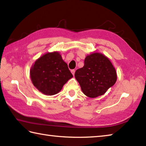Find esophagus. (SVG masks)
<instances>
[{
    "label": "esophagus",
    "instance_id": "obj_1",
    "mask_svg": "<svg viewBox=\"0 0 146 146\" xmlns=\"http://www.w3.org/2000/svg\"><path fill=\"white\" fill-rule=\"evenodd\" d=\"M71 72H72V75L74 76V74H75V70H71Z\"/></svg>",
    "mask_w": 146,
    "mask_h": 146
}]
</instances>
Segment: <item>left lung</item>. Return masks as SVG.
Listing matches in <instances>:
<instances>
[{"label": "left lung", "instance_id": "left-lung-1", "mask_svg": "<svg viewBox=\"0 0 146 146\" xmlns=\"http://www.w3.org/2000/svg\"><path fill=\"white\" fill-rule=\"evenodd\" d=\"M75 77L86 96L95 98L105 94L117 81V75L110 59L93 52L84 59V65L77 69Z\"/></svg>", "mask_w": 146, "mask_h": 146}]
</instances>
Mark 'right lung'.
<instances>
[{
    "mask_svg": "<svg viewBox=\"0 0 146 146\" xmlns=\"http://www.w3.org/2000/svg\"><path fill=\"white\" fill-rule=\"evenodd\" d=\"M29 74L35 87L41 93L50 96L59 93L73 77L58 52H48L41 56L33 64Z\"/></svg>",
    "mask_w": 146,
    "mask_h": 146,
    "instance_id": "add662e5",
    "label": "right lung"
}]
</instances>
